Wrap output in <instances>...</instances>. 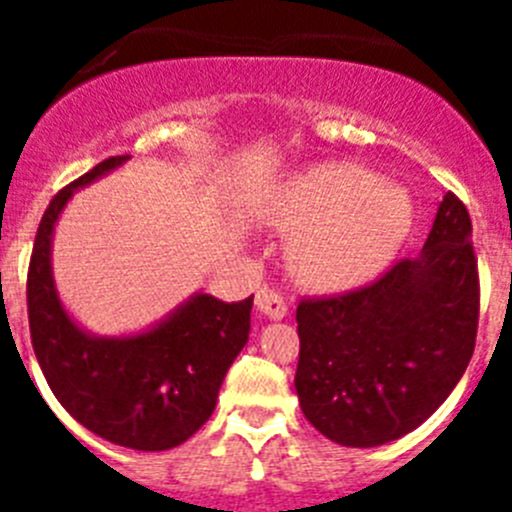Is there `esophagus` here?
Instances as JSON below:
<instances>
[{
	"label": "esophagus",
	"mask_w": 512,
	"mask_h": 512,
	"mask_svg": "<svg viewBox=\"0 0 512 512\" xmlns=\"http://www.w3.org/2000/svg\"><path fill=\"white\" fill-rule=\"evenodd\" d=\"M256 307H259L261 315L269 320H282L284 315H287V305H284V300L269 287H261L259 292H256Z\"/></svg>",
	"instance_id": "1"
}]
</instances>
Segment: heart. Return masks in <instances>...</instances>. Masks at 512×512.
<instances>
[{"label":"heart","mask_w":512,"mask_h":512,"mask_svg":"<svg viewBox=\"0 0 512 512\" xmlns=\"http://www.w3.org/2000/svg\"><path fill=\"white\" fill-rule=\"evenodd\" d=\"M289 238L295 277L320 292H343L377 277L413 220L405 189L343 161L310 166L289 179L271 207Z\"/></svg>","instance_id":"b5f03b06"}]
</instances>
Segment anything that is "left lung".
<instances>
[{
  "label": "left lung",
  "mask_w": 512,
  "mask_h": 512,
  "mask_svg": "<svg viewBox=\"0 0 512 512\" xmlns=\"http://www.w3.org/2000/svg\"><path fill=\"white\" fill-rule=\"evenodd\" d=\"M477 318L472 220L446 192L415 259L348 295L300 302L302 413L351 449L415 431L467 372Z\"/></svg>",
  "instance_id": "8db88e82"
}]
</instances>
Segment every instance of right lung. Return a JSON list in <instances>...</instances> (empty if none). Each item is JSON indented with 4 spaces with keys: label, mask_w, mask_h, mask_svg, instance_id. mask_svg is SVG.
I'll list each match as a JSON object with an SVG mask.
<instances>
[{
    "label": "right lung",
    "mask_w": 512,
    "mask_h": 512,
    "mask_svg": "<svg viewBox=\"0 0 512 512\" xmlns=\"http://www.w3.org/2000/svg\"><path fill=\"white\" fill-rule=\"evenodd\" d=\"M112 156L56 194L40 220L27 271V318L35 356L56 400L104 441L166 451L197 433L248 343L253 295L223 302L194 292L169 315L125 336H97L74 320L53 279V233L74 192L120 169Z\"/></svg>",
    "instance_id": "add662e5"
}]
</instances>
